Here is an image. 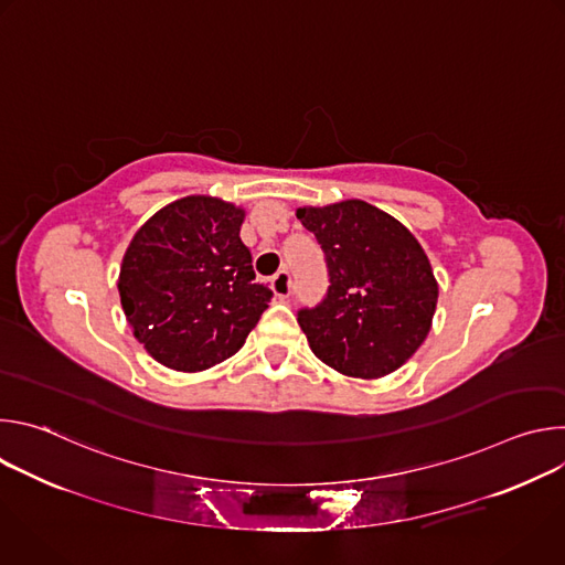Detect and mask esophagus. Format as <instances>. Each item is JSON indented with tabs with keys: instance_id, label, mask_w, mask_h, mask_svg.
<instances>
[{
	"instance_id": "34e87169",
	"label": "esophagus",
	"mask_w": 565,
	"mask_h": 565,
	"mask_svg": "<svg viewBox=\"0 0 565 565\" xmlns=\"http://www.w3.org/2000/svg\"><path fill=\"white\" fill-rule=\"evenodd\" d=\"M290 286H292V279H290V273L288 270H279L273 279H270V288L275 292V297L279 299H286L290 295Z\"/></svg>"
}]
</instances>
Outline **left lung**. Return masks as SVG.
Segmentation results:
<instances>
[{
    "label": "left lung",
    "mask_w": 565,
    "mask_h": 565,
    "mask_svg": "<svg viewBox=\"0 0 565 565\" xmlns=\"http://www.w3.org/2000/svg\"><path fill=\"white\" fill-rule=\"evenodd\" d=\"M327 255L329 295L299 310L310 351L349 377L377 380L427 340L438 281L418 238L380 207L349 199L297 207Z\"/></svg>",
    "instance_id": "1"
}]
</instances>
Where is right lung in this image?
I'll use <instances>...</instances> for the list:
<instances>
[{"label": "right lung", "mask_w": 565, "mask_h": 565, "mask_svg": "<svg viewBox=\"0 0 565 565\" xmlns=\"http://www.w3.org/2000/svg\"><path fill=\"white\" fill-rule=\"evenodd\" d=\"M246 210L192 194L151 214L125 250L118 292L134 338L168 369L205 371L246 344L273 290L238 232Z\"/></svg>", "instance_id": "obj_1"}]
</instances>
